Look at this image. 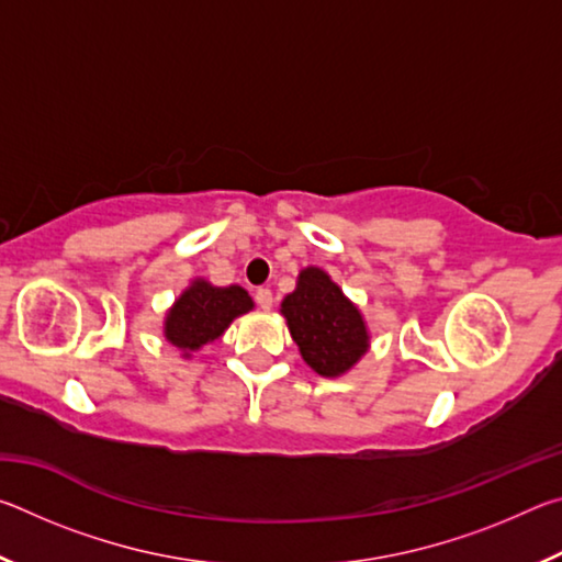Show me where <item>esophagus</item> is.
<instances>
[{"label": "esophagus", "instance_id": "esophagus-1", "mask_svg": "<svg viewBox=\"0 0 562 562\" xmlns=\"http://www.w3.org/2000/svg\"><path fill=\"white\" fill-rule=\"evenodd\" d=\"M255 300H258V304H260V310H265V312H270L272 310V292L270 290H258L255 292Z\"/></svg>", "mask_w": 562, "mask_h": 562}]
</instances>
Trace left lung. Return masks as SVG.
I'll use <instances>...</instances> for the list:
<instances>
[{
  "mask_svg": "<svg viewBox=\"0 0 562 562\" xmlns=\"http://www.w3.org/2000/svg\"><path fill=\"white\" fill-rule=\"evenodd\" d=\"M280 315L312 372L327 379L347 374L372 345L367 319L327 270H300L297 288L284 294Z\"/></svg>",
  "mask_w": 562,
  "mask_h": 562,
  "instance_id": "obj_1",
  "label": "left lung"
}]
</instances>
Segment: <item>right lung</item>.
Listing matches in <instances>:
<instances>
[{"label": "right lung", "instance_id": "obj_1", "mask_svg": "<svg viewBox=\"0 0 562 562\" xmlns=\"http://www.w3.org/2000/svg\"><path fill=\"white\" fill-rule=\"evenodd\" d=\"M250 310H255V302L240 284L217 288L205 278H195L168 307L164 337L180 351V357L190 359L193 351L221 339L233 319L247 315Z\"/></svg>", "mask_w": 562, "mask_h": 562}]
</instances>
